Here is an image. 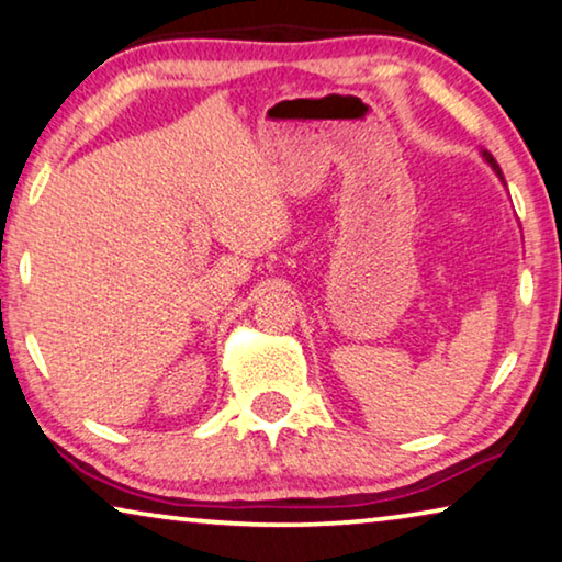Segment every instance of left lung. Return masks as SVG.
Listing matches in <instances>:
<instances>
[{
	"instance_id": "obj_1",
	"label": "left lung",
	"mask_w": 562,
	"mask_h": 562,
	"mask_svg": "<svg viewBox=\"0 0 562 562\" xmlns=\"http://www.w3.org/2000/svg\"><path fill=\"white\" fill-rule=\"evenodd\" d=\"M482 156H484V158H487V164L492 166V169H495V173H497V176H499V179H502V171H499V166H497V161H495V158H492V156L487 154V150H482ZM502 181H505V179H502Z\"/></svg>"
}]
</instances>
